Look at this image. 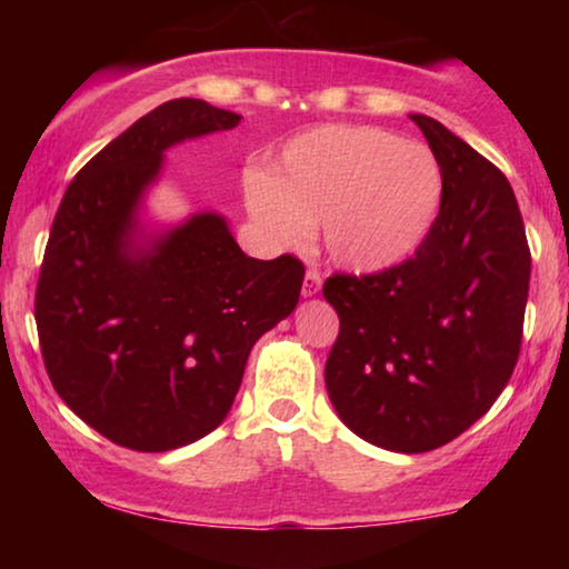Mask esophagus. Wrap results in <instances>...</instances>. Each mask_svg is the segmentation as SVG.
Returning a JSON list of instances; mask_svg holds the SVG:
<instances>
[{"label": "esophagus", "mask_w": 569, "mask_h": 569, "mask_svg": "<svg viewBox=\"0 0 569 569\" xmlns=\"http://www.w3.org/2000/svg\"><path fill=\"white\" fill-rule=\"evenodd\" d=\"M323 284V277L318 274L316 269H308L306 279H302V298H313V295H318V290H321Z\"/></svg>", "instance_id": "34e87169"}]
</instances>
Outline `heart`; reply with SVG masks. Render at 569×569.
I'll return each instance as SVG.
<instances>
[{
	"label": "heart",
	"instance_id": "1",
	"mask_svg": "<svg viewBox=\"0 0 569 569\" xmlns=\"http://www.w3.org/2000/svg\"><path fill=\"white\" fill-rule=\"evenodd\" d=\"M243 199L271 243L290 246L318 222L326 256L355 274L409 259L442 199L435 154L378 127L331 123L290 139L269 170H248Z\"/></svg>",
	"mask_w": 569,
	"mask_h": 569
}]
</instances>
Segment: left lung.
<instances>
[{"label":"left lung","instance_id":"obj_1","mask_svg":"<svg viewBox=\"0 0 569 569\" xmlns=\"http://www.w3.org/2000/svg\"><path fill=\"white\" fill-rule=\"evenodd\" d=\"M409 119L440 166V212L411 259L326 279L339 316L326 388L362 440L425 453L469 430L508 386L531 251L508 178L440 121Z\"/></svg>","mask_w":569,"mask_h":569}]
</instances>
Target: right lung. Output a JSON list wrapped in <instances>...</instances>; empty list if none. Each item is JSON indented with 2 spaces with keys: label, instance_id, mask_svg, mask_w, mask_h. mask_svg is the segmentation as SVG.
I'll return each mask as SVG.
<instances>
[{
  "label": "right lung",
  "instance_id": "right-lung-1",
  "mask_svg": "<svg viewBox=\"0 0 569 569\" xmlns=\"http://www.w3.org/2000/svg\"><path fill=\"white\" fill-rule=\"evenodd\" d=\"M238 123L204 100H168L74 176L53 217L36 287L46 372L116 446L162 453L212 432L256 341L298 306L302 261L251 259L222 214L158 236L139 224L168 147Z\"/></svg>",
  "mask_w": 569,
  "mask_h": 569
}]
</instances>
